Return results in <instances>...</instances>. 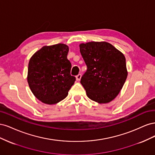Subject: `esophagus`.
<instances>
[{
    "label": "esophagus",
    "mask_w": 155,
    "mask_h": 155,
    "mask_svg": "<svg viewBox=\"0 0 155 155\" xmlns=\"http://www.w3.org/2000/svg\"><path fill=\"white\" fill-rule=\"evenodd\" d=\"M81 78V74H79L78 75H77L76 76V79L77 81H79Z\"/></svg>",
    "instance_id": "obj_1"
}]
</instances>
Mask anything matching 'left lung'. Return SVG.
<instances>
[{
	"label": "left lung",
	"instance_id": "1",
	"mask_svg": "<svg viewBox=\"0 0 155 155\" xmlns=\"http://www.w3.org/2000/svg\"><path fill=\"white\" fill-rule=\"evenodd\" d=\"M87 67L81 79L87 96L99 104L113 100L127 77L125 58L107 42H89L79 45Z\"/></svg>",
	"mask_w": 155,
	"mask_h": 155
}]
</instances>
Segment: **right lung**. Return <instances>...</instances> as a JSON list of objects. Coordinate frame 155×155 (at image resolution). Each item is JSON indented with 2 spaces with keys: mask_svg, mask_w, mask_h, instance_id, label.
Masks as SVG:
<instances>
[{
  "mask_svg": "<svg viewBox=\"0 0 155 155\" xmlns=\"http://www.w3.org/2000/svg\"><path fill=\"white\" fill-rule=\"evenodd\" d=\"M64 44L45 46L31 56L28 83L34 95L44 104H55L64 99L76 81Z\"/></svg>",
  "mask_w": 155,
  "mask_h": 155,
  "instance_id": "add662e5",
  "label": "right lung"
}]
</instances>
